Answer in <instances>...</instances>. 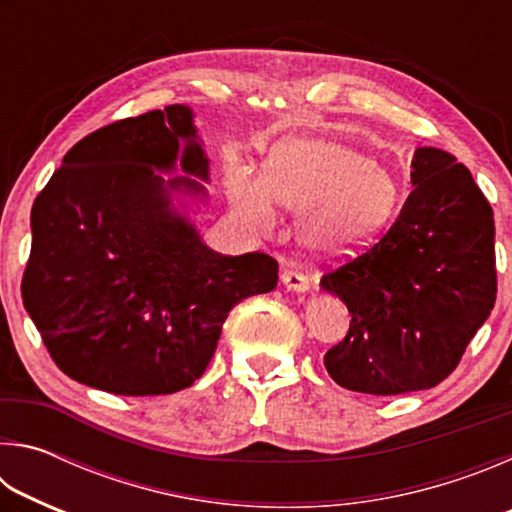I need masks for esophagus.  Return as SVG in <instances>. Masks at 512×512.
Masks as SVG:
<instances>
[{"instance_id": "esophagus-1", "label": "esophagus", "mask_w": 512, "mask_h": 512, "mask_svg": "<svg viewBox=\"0 0 512 512\" xmlns=\"http://www.w3.org/2000/svg\"><path fill=\"white\" fill-rule=\"evenodd\" d=\"M282 284H284V287H287L289 291H293V293H307L309 287H311L309 277L298 273V271H284V273H282Z\"/></svg>"}]
</instances>
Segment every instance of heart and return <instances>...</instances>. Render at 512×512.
<instances>
[{
    "label": "heart",
    "mask_w": 512,
    "mask_h": 512,
    "mask_svg": "<svg viewBox=\"0 0 512 512\" xmlns=\"http://www.w3.org/2000/svg\"><path fill=\"white\" fill-rule=\"evenodd\" d=\"M237 219L255 232L277 225V205L302 214L298 241L316 259H345L370 248L397 212L395 180L368 155L327 140L273 146L264 173L248 164L228 171Z\"/></svg>",
    "instance_id": "obj_1"
}]
</instances>
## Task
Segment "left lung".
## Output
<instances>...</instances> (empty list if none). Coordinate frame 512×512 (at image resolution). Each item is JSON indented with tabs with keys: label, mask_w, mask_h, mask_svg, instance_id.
<instances>
[{
	"label": "left lung",
	"mask_w": 512,
	"mask_h": 512,
	"mask_svg": "<svg viewBox=\"0 0 512 512\" xmlns=\"http://www.w3.org/2000/svg\"><path fill=\"white\" fill-rule=\"evenodd\" d=\"M411 167L413 192L391 230L320 280L352 314L348 336L325 354L348 391L440 384L495 307V219L470 169L433 146L415 149Z\"/></svg>",
	"instance_id": "obj_1"
}]
</instances>
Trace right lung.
Instances as JSON below:
<instances>
[{
  "label": "right lung",
  "instance_id": "add662e5",
  "mask_svg": "<svg viewBox=\"0 0 512 512\" xmlns=\"http://www.w3.org/2000/svg\"><path fill=\"white\" fill-rule=\"evenodd\" d=\"M178 168L185 177L164 179ZM210 160L189 106L83 137L38 194L22 300L67 377L115 395H169L203 375L230 309L277 287L264 253L205 246L192 207Z\"/></svg>",
  "mask_w": 512,
  "mask_h": 512
}]
</instances>
